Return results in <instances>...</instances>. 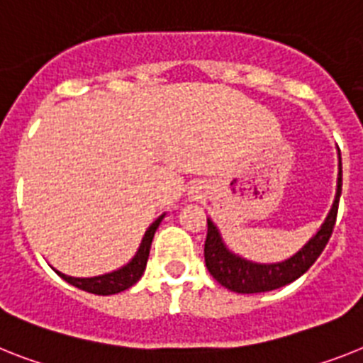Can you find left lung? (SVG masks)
<instances>
[{
    "mask_svg": "<svg viewBox=\"0 0 363 363\" xmlns=\"http://www.w3.org/2000/svg\"><path fill=\"white\" fill-rule=\"evenodd\" d=\"M340 196H342V157H340L336 197H334V203H332L325 223L308 242L304 243L301 251L295 252L288 260L277 262V264H257V262H249L230 252L221 240L218 227L210 219H206V223H208L205 242L206 269L219 284L225 286L227 290L236 291V294H260V291H271L290 284L310 269V266L318 260L330 240V234L336 225Z\"/></svg>",
    "mask_w": 363,
    "mask_h": 363,
    "instance_id": "left-lung-1",
    "label": "left lung"
}]
</instances>
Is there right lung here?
Here are the masks:
<instances>
[{
  "instance_id": "obj_1",
  "label": "right lung",
  "mask_w": 363,
  "mask_h": 363,
  "mask_svg": "<svg viewBox=\"0 0 363 363\" xmlns=\"http://www.w3.org/2000/svg\"><path fill=\"white\" fill-rule=\"evenodd\" d=\"M164 219V214L160 218H157L151 223V227L145 230L144 240L140 243L138 251H136L135 258L123 266L121 269L112 271V273H106V275L99 277H90V279H77V277H68L64 273H59V277H62L66 282H69L72 286L79 288V290H84L88 294H96V295H114L120 294V291L127 290L133 284H136L140 280V277L144 275L145 264H147L149 258V249H151V242H153V236L157 233L158 225Z\"/></svg>"
}]
</instances>
